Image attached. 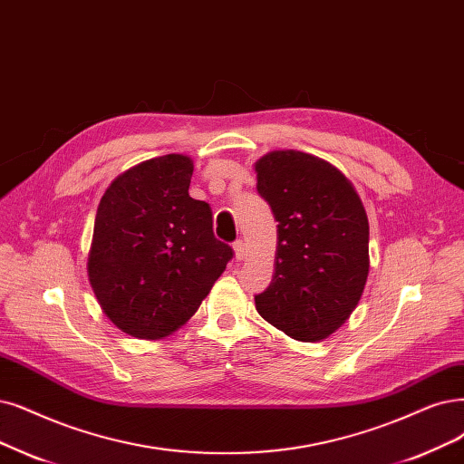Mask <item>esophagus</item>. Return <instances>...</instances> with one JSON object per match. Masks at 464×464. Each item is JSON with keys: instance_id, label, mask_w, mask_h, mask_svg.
<instances>
[{"instance_id": "obj_1", "label": "esophagus", "mask_w": 464, "mask_h": 464, "mask_svg": "<svg viewBox=\"0 0 464 464\" xmlns=\"http://www.w3.org/2000/svg\"><path fill=\"white\" fill-rule=\"evenodd\" d=\"M233 250H235V258H237V260H245L246 246H245L243 238H237V241L233 243Z\"/></svg>"}]
</instances>
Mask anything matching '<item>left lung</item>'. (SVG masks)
<instances>
[{"label": "left lung", "mask_w": 464, "mask_h": 464, "mask_svg": "<svg viewBox=\"0 0 464 464\" xmlns=\"http://www.w3.org/2000/svg\"><path fill=\"white\" fill-rule=\"evenodd\" d=\"M260 197L277 221L276 276L256 310L296 340L344 323L369 276V221L352 183L314 154L276 150L256 162Z\"/></svg>", "instance_id": "1"}]
</instances>
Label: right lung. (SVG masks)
<instances>
[{
	"label": "right lung",
	"mask_w": 464,
	"mask_h": 464,
	"mask_svg": "<svg viewBox=\"0 0 464 464\" xmlns=\"http://www.w3.org/2000/svg\"><path fill=\"white\" fill-rule=\"evenodd\" d=\"M193 162L147 160L102 195L88 276L102 312L135 338H162L198 310L233 258L218 241L208 202L188 197Z\"/></svg>",
	"instance_id": "1"
}]
</instances>
